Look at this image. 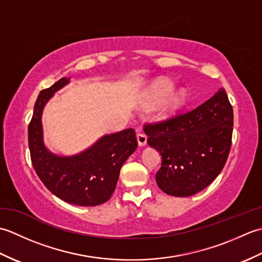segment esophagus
I'll return each instance as SVG.
<instances>
[{"mask_svg":"<svg viewBox=\"0 0 262 262\" xmlns=\"http://www.w3.org/2000/svg\"><path fill=\"white\" fill-rule=\"evenodd\" d=\"M137 142L140 146H145L147 143V136L144 133H138L137 134Z\"/></svg>","mask_w":262,"mask_h":262,"instance_id":"1","label":"esophagus"}]
</instances>
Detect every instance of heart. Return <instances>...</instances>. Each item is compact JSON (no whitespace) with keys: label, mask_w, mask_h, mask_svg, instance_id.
I'll return each mask as SVG.
<instances>
[{"label":"heart","mask_w":262,"mask_h":262,"mask_svg":"<svg viewBox=\"0 0 262 262\" xmlns=\"http://www.w3.org/2000/svg\"><path fill=\"white\" fill-rule=\"evenodd\" d=\"M174 89V84L171 81L166 79H161L159 80L154 85V98L158 101H161L165 98H168L172 93ZM187 99V93L185 90H179L174 92L172 96L166 100L164 104L161 108V115L162 116H171L173 115L176 111L179 110L183 104L186 102Z\"/></svg>","instance_id":"b5f03b06"}]
</instances>
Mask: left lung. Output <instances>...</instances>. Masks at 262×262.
Returning <instances> with one entry per match:
<instances>
[{"instance_id":"left-lung-1","label":"left lung","mask_w":262,"mask_h":262,"mask_svg":"<svg viewBox=\"0 0 262 262\" xmlns=\"http://www.w3.org/2000/svg\"><path fill=\"white\" fill-rule=\"evenodd\" d=\"M149 146L162 164L157 172L161 190L188 197L202 191L221 173L232 145L233 108L224 89L194 109L144 126Z\"/></svg>"}]
</instances>
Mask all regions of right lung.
<instances>
[{
	"instance_id": "right-lung-1",
	"label": "right lung",
	"mask_w": 262,
	"mask_h": 262,
	"mask_svg": "<svg viewBox=\"0 0 262 262\" xmlns=\"http://www.w3.org/2000/svg\"><path fill=\"white\" fill-rule=\"evenodd\" d=\"M62 77L40 91L28 126L31 163L49 191L64 202L79 206H97L109 200L115 191L125 161L137 147L133 128L105 135L86 151L74 157L52 154L42 143L41 114L54 92L68 84Z\"/></svg>"
}]
</instances>
